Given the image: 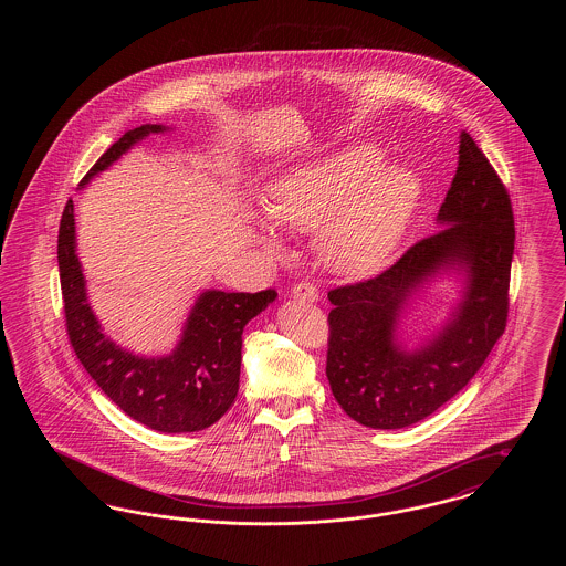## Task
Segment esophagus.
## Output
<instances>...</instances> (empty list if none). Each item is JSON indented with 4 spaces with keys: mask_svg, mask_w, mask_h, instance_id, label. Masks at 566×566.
<instances>
[{
    "mask_svg": "<svg viewBox=\"0 0 566 566\" xmlns=\"http://www.w3.org/2000/svg\"><path fill=\"white\" fill-rule=\"evenodd\" d=\"M293 296L295 298H303V301H318V289L314 286V284H310V282H298L293 286Z\"/></svg>",
    "mask_w": 566,
    "mask_h": 566,
    "instance_id": "1",
    "label": "esophagus"
}]
</instances>
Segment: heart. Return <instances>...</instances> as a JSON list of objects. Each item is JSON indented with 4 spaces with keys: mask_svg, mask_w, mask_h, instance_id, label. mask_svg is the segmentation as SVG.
<instances>
[{
    "mask_svg": "<svg viewBox=\"0 0 566 566\" xmlns=\"http://www.w3.org/2000/svg\"><path fill=\"white\" fill-rule=\"evenodd\" d=\"M376 144H354L335 155L301 163L275 178L265 212L289 231H318L324 263L342 275L376 273L397 250L420 199V180L407 167H381ZM261 242H282L261 224Z\"/></svg>",
    "mask_w": 566,
    "mask_h": 566,
    "instance_id": "1",
    "label": "heart"
}]
</instances>
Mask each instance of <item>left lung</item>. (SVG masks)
<instances>
[{
  "label": "left lung",
  "mask_w": 566,
  "mask_h": 566,
  "mask_svg": "<svg viewBox=\"0 0 566 566\" xmlns=\"http://www.w3.org/2000/svg\"><path fill=\"white\" fill-rule=\"evenodd\" d=\"M457 176L437 220L376 277L333 289L326 377L342 409L369 429H403L448 403L480 371L507 326L512 277L510 192L473 137L460 134ZM439 269L464 270L453 321L416 352L396 342L403 301Z\"/></svg>",
  "instance_id": "left-lung-1"
}]
</instances>
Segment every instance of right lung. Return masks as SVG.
Instances as JSON below:
<instances>
[{
	"label": "right lung",
	"mask_w": 566,
	"mask_h": 566,
	"mask_svg": "<svg viewBox=\"0 0 566 566\" xmlns=\"http://www.w3.org/2000/svg\"><path fill=\"white\" fill-rule=\"evenodd\" d=\"M161 132L163 125H142L127 132L88 169L81 187L139 139ZM56 259L70 344L112 403L148 429L161 432L203 431L227 413L240 388L243 326L277 296L273 289L201 293L176 350L161 358H146L109 342L86 301L72 199L61 216Z\"/></svg>",
	"instance_id": "obj_1"
}]
</instances>
